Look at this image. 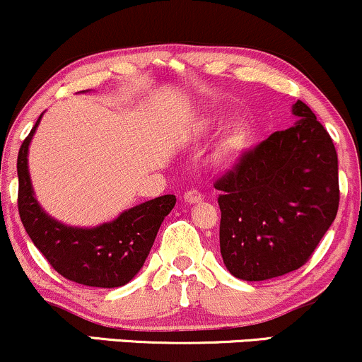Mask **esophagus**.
I'll return each mask as SVG.
<instances>
[{"mask_svg":"<svg viewBox=\"0 0 362 362\" xmlns=\"http://www.w3.org/2000/svg\"><path fill=\"white\" fill-rule=\"evenodd\" d=\"M202 200H204V195L198 189H189L185 193V202H188V204H198Z\"/></svg>","mask_w":362,"mask_h":362,"instance_id":"1","label":"esophagus"}]
</instances>
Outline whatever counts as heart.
Masks as SVG:
<instances>
[{
    "instance_id": "b5f03b06",
    "label": "heart",
    "mask_w": 362,
    "mask_h": 362,
    "mask_svg": "<svg viewBox=\"0 0 362 362\" xmlns=\"http://www.w3.org/2000/svg\"><path fill=\"white\" fill-rule=\"evenodd\" d=\"M216 126H217L216 119H209V120H205V122H204V129L205 131L216 129ZM233 143H235V139H231V145H233Z\"/></svg>"
}]
</instances>
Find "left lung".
Returning <instances> with one entry per match:
<instances>
[{"mask_svg":"<svg viewBox=\"0 0 362 362\" xmlns=\"http://www.w3.org/2000/svg\"><path fill=\"white\" fill-rule=\"evenodd\" d=\"M298 120L276 131L216 181L219 243L235 278L264 281L298 269L335 221L338 158L332 138L304 102Z\"/></svg>","mask_w":362,"mask_h":362,"instance_id":"left-lung-1","label":"left lung"}]
</instances>
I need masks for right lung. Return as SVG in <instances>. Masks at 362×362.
<instances>
[{
	"mask_svg": "<svg viewBox=\"0 0 362 362\" xmlns=\"http://www.w3.org/2000/svg\"><path fill=\"white\" fill-rule=\"evenodd\" d=\"M41 117L42 114L22 143L17 158L18 214L27 235L64 278L98 288L126 285L145 264L162 221L176 205V197L143 202L95 228L60 223L41 207L29 176V146Z\"/></svg>",
	"mask_w": 362,
	"mask_h": 362,
	"instance_id": "add662e5",
	"label": "right lung"
}]
</instances>
